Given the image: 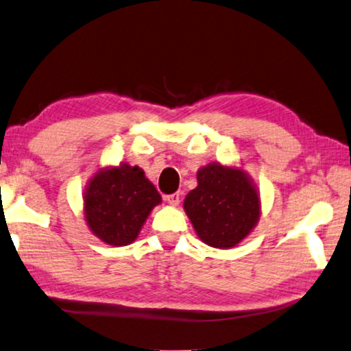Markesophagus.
I'll use <instances>...</instances> for the list:
<instances>
[{"label": "esophagus", "mask_w": 351, "mask_h": 351, "mask_svg": "<svg viewBox=\"0 0 351 351\" xmlns=\"http://www.w3.org/2000/svg\"><path fill=\"white\" fill-rule=\"evenodd\" d=\"M165 200L169 202L170 205H173V206H176V205H180V202H181V194L180 192H175V194H170V195H165Z\"/></svg>", "instance_id": "34e87169"}]
</instances>
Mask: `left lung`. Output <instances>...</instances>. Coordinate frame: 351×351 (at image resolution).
<instances>
[{
    "mask_svg": "<svg viewBox=\"0 0 351 351\" xmlns=\"http://www.w3.org/2000/svg\"><path fill=\"white\" fill-rule=\"evenodd\" d=\"M197 184L184 199V210L202 241L232 248L258 224L259 194L243 170L210 164L197 171Z\"/></svg>",
    "mask_w": 351,
    "mask_h": 351,
    "instance_id": "1",
    "label": "left lung"
}]
</instances>
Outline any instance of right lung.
<instances>
[{
  "instance_id": "right-lung-1",
  "label": "right lung",
  "mask_w": 351,
  "mask_h": 351,
  "mask_svg": "<svg viewBox=\"0 0 351 351\" xmlns=\"http://www.w3.org/2000/svg\"><path fill=\"white\" fill-rule=\"evenodd\" d=\"M162 202L140 167L122 164L98 170L84 192V215L98 239L125 246L140 234L151 210Z\"/></svg>"
}]
</instances>
